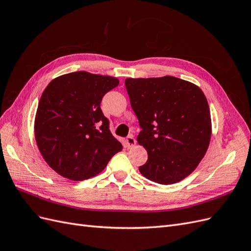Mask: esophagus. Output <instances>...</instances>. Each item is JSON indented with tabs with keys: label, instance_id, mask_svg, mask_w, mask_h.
I'll list each match as a JSON object with an SVG mask.
<instances>
[{
	"label": "esophagus",
	"instance_id": "1",
	"mask_svg": "<svg viewBox=\"0 0 251 251\" xmlns=\"http://www.w3.org/2000/svg\"><path fill=\"white\" fill-rule=\"evenodd\" d=\"M135 144H136V140L134 138V136L133 135L127 136L126 139V147L127 149H131V148H133L135 146Z\"/></svg>",
	"mask_w": 251,
	"mask_h": 251
}]
</instances>
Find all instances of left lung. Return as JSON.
I'll return each mask as SVG.
<instances>
[{"label": "left lung", "mask_w": 251, "mask_h": 251, "mask_svg": "<svg viewBox=\"0 0 251 251\" xmlns=\"http://www.w3.org/2000/svg\"><path fill=\"white\" fill-rule=\"evenodd\" d=\"M126 88L148 151L139 172L159 184L189 176L206 154L211 118L206 97L195 83L174 76L126 78Z\"/></svg>", "instance_id": "left-lung-1"}]
</instances>
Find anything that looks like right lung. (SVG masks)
<instances>
[{
    "label": "right lung",
    "mask_w": 251,
    "mask_h": 251,
    "mask_svg": "<svg viewBox=\"0 0 251 251\" xmlns=\"http://www.w3.org/2000/svg\"><path fill=\"white\" fill-rule=\"evenodd\" d=\"M119 85L109 75L77 71L52 79L35 114L34 136L43 158L73 181L96 176L123 150L103 116V95Z\"/></svg>",
    "instance_id": "1"
}]
</instances>
